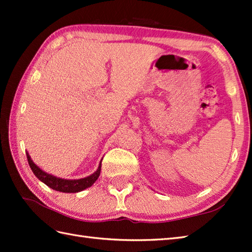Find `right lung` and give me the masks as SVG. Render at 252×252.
Masks as SVG:
<instances>
[{
    "mask_svg": "<svg viewBox=\"0 0 252 252\" xmlns=\"http://www.w3.org/2000/svg\"><path fill=\"white\" fill-rule=\"evenodd\" d=\"M27 159H28V162L32 172L39 179L41 182H43L45 185L51 187L52 189H55L57 191H63V192H78L81 191L88 187L92 186L96 180L98 179L100 174V168H101V160L98 164L97 170L95 171L93 174H91L87 178L79 179V180H66V179H61L57 178V176L52 175L50 173L45 172L42 169H40L37 165L32 161L30 155L27 153Z\"/></svg>",
    "mask_w": 252,
    "mask_h": 252,
    "instance_id": "1",
    "label": "right lung"
}]
</instances>
